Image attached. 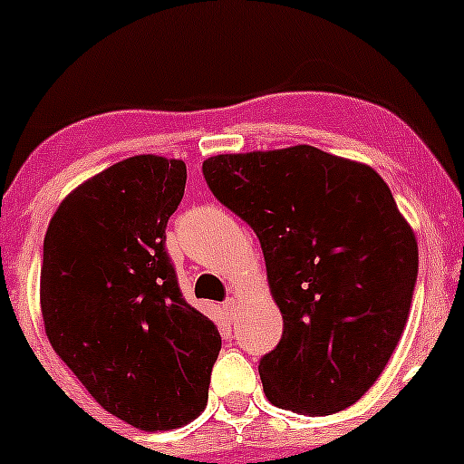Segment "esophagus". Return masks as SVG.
Listing matches in <instances>:
<instances>
[{"mask_svg":"<svg viewBox=\"0 0 464 464\" xmlns=\"http://www.w3.org/2000/svg\"><path fill=\"white\" fill-rule=\"evenodd\" d=\"M236 312H237V301H236V298H227V301L222 303V314H224V319L233 321V316H236Z\"/></svg>","mask_w":464,"mask_h":464,"instance_id":"34e87169","label":"esophagus"}]
</instances>
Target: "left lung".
I'll use <instances>...</instances> for the list:
<instances>
[{"label":"left lung","instance_id":"1","mask_svg":"<svg viewBox=\"0 0 464 464\" xmlns=\"http://www.w3.org/2000/svg\"><path fill=\"white\" fill-rule=\"evenodd\" d=\"M215 198L258 236L283 336L260 359L266 400L330 415L386 368L413 301L418 242L386 181L314 145L206 159Z\"/></svg>","mask_w":464,"mask_h":464}]
</instances>
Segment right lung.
Masks as SVG:
<instances>
[{
    "label": "right lung",
    "mask_w": 464,
    "mask_h": 464,
    "mask_svg": "<svg viewBox=\"0 0 464 464\" xmlns=\"http://www.w3.org/2000/svg\"><path fill=\"white\" fill-rule=\"evenodd\" d=\"M186 163L137 154L63 199L44 236L40 305L58 357L105 411L141 431L206 409L218 327L181 296L166 224Z\"/></svg>",
    "instance_id": "right-lung-1"
}]
</instances>
